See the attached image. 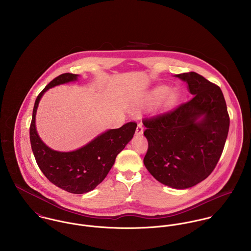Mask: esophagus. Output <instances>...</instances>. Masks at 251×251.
Segmentation results:
<instances>
[{"label":"esophagus","mask_w":251,"mask_h":251,"mask_svg":"<svg viewBox=\"0 0 251 251\" xmlns=\"http://www.w3.org/2000/svg\"><path fill=\"white\" fill-rule=\"evenodd\" d=\"M144 126L142 123H139L136 127V135H141L143 133Z\"/></svg>","instance_id":"obj_1"}]
</instances>
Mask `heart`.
I'll return each instance as SVG.
<instances>
[{
	"mask_svg": "<svg viewBox=\"0 0 251 251\" xmlns=\"http://www.w3.org/2000/svg\"><path fill=\"white\" fill-rule=\"evenodd\" d=\"M176 99L177 94L174 90L170 89L167 86L161 85L151 89L145 96L141 104L143 106H149L159 102L161 107L168 108L173 105V103L176 101Z\"/></svg>",
	"mask_w": 251,
	"mask_h": 251,
	"instance_id": "heart-1",
	"label": "heart"
}]
</instances>
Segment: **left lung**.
<instances>
[{
  "mask_svg": "<svg viewBox=\"0 0 251 251\" xmlns=\"http://www.w3.org/2000/svg\"><path fill=\"white\" fill-rule=\"evenodd\" d=\"M175 76L186 82L192 98L170 112L144 120L149 143L144 164L159 182L185 189L214 171L230 119L218 86L196 72Z\"/></svg>",
  "mask_w": 251,
  "mask_h": 251,
  "instance_id": "obj_1",
  "label": "left lung"
}]
</instances>
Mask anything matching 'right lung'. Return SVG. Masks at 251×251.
Wrapping results in <instances>:
<instances>
[{
	"instance_id": "right-lung-1",
	"label": "right lung",
	"mask_w": 251,
	"mask_h": 251,
	"mask_svg": "<svg viewBox=\"0 0 251 251\" xmlns=\"http://www.w3.org/2000/svg\"><path fill=\"white\" fill-rule=\"evenodd\" d=\"M78 76L72 73L61 74L37 96L30 126V140L36 163L44 176L68 192L83 194L95 189L105 179L116 156L132 139L137 124L130 122L120 128L106 130L91 142L72 151H59L46 146L36 131L38 103L46 91L55 86L74 82Z\"/></svg>"
}]
</instances>
